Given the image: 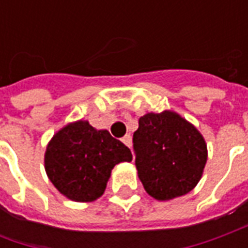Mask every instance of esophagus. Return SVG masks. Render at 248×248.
Listing matches in <instances>:
<instances>
[{"label":"esophagus","instance_id":"1","mask_svg":"<svg viewBox=\"0 0 248 248\" xmlns=\"http://www.w3.org/2000/svg\"><path fill=\"white\" fill-rule=\"evenodd\" d=\"M122 142H124V145L127 146V147H131V135L130 134L124 135V138H122Z\"/></svg>","mask_w":248,"mask_h":248}]
</instances>
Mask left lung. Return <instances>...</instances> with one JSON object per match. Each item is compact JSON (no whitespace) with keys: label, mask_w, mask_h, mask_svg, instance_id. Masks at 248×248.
Segmentation results:
<instances>
[{"label":"left lung","mask_w":248,"mask_h":248,"mask_svg":"<svg viewBox=\"0 0 248 248\" xmlns=\"http://www.w3.org/2000/svg\"><path fill=\"white\" fill-rule=\"evenodd\" d=\"M138 177L156 201H171L197 186L207 162L201 131L172 110L147 113L133 137Z\"/></svg>","instance_id":"obj_1"}]
</instances>
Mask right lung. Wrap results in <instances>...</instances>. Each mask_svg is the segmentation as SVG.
<instances>
[{"instance_id": "1", "label": "right lung", "mask_w": 248, "mask_h": 248, "mask_svg": "<svg viewBox=\"0 0 248 248\" xmlns=\"http://www.w3.org/2000/svg\"><path fill=\"white\" fill-rule=\"evenodd\" d=\"M127 146L108 130H97L89 121L65 124L46 146L45 171L58 191L74 202H94L102 195L111 170L131 162Z\"/></svg>"}]
</instances>
